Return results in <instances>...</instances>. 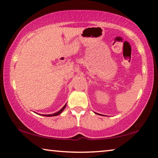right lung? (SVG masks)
<instances>
[{"mask_svg": "<svg viewBox=\"0 0 158 158\" xmlns=\"http://www.w3.org/2000/svg\"><path fill=\"white\" fill-rule=\"evenodd\" d=\"M65 106H66V104L65 105H64V106L63 107L60 109V111H58V112H56V113H55V114H47V115H44V116H58V115H59L60 114H61L62 113V111L64 110V109L65 108ZM42 116H43V114H42Z\"/></svg>", "mask_w": 158, "mask_h": 158, "instance_id": "right-lung-1", "label": "right lung"}]
</instances>
